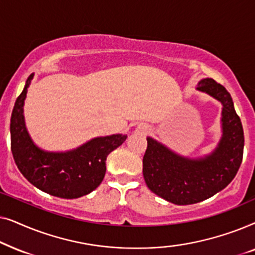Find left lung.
Masks as SVG:
<instances>
[{
  "instance_id": "left-lung-1",
  "label": "left lung",
  "mask_w": 255,
  "mask_h": 255,
  "mask_svg": "<svg viewBox=\"0 0 255 255\" xmlns=\"http://www.w3.org/2000/svg\"><path fill=\"white\" fill-rule=\"evenodd\" d=\"M196 90L222 104V137L210 154L188 158L147 137L142 174L148 189L177 205L194 204L214 196L235 179L243 161L244 131L232 97L214 79H203Z\"/></svg>"
}]
</instances>
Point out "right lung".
<instances>
[{
    "label": "right lung",
    "instance_id": "right-lung-1",
    "mask_svg": "<svg viewBox=\"0 0 255 255\" xmlns=\"http://www.w3.org/2000/svg\"><path fill=\"white\" fill-rule=\"evenodd\" d=\"M34 74L26 80L17 97L10 120L11 152L24 177L44 193L60 198H78L95 190L106 175L107 156L121 146L127 134L96 137L79 147L51 152L38 147L31 139L24 120V101Z\"/></svg>",
    "mask_w": 255,
    "mask_h": 255
}]
</instances>
